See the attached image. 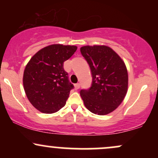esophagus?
Returning <instances> with one entry per match:
<instances>
[{"label":"esophagus","instance_id":"34e87169","mask_svg":"<svg viewBox=\"0 0 158 158\" xmlns=\"http://www.w3.org/2000/svg\"><path fill=\"white\" fill-rule=\"evenodd\" d=\"M74 88H75V90H78L79 88H80V85H79V83H77V84H75V85H74Z\"/></svg>","mask_w":158,"mask_h":158}]
</instances>
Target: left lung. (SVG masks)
Returning a JSON list of instances; mask_svg holds the SVG:
<instances>
[{
  "mask_svg": "<svg viewBox=\"0 0 158 158\" xmlns=\"http://www.w3.org/2000/svg\"><path fill=\"white\" fill-rule=\"evenodd\" d=\"M91 70L89 90H81L85 106L93 114L106 115L118 108L128 91V75L124 61L106 45H87L80 48Z\"/></svg>",
  "mask_w": 158,
  "mask_h": 158,
  "instance_id": "obj_1",
  "label": "left lung"
}]
</instances>
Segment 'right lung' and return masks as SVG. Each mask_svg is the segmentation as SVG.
<instances>
[{
    "label": "right lung",
    "instance_id": "right-lung-1",
    "mask_svg": "<svg viewBox=\"0 0 158 158\" xmlns=\"http://www.w3.org/2000/svg\"><path fill=\"white\" fill-rule=\"evenodd\" d=\"M77 50L74 45H49L39 50L27 64L23 88L27 99L39 111L52 114L65 106L73 85L69 82L63 66Z\"/></svg>",
    "mask_w": 158,
    "mask_h": 158
}]
</instances>
